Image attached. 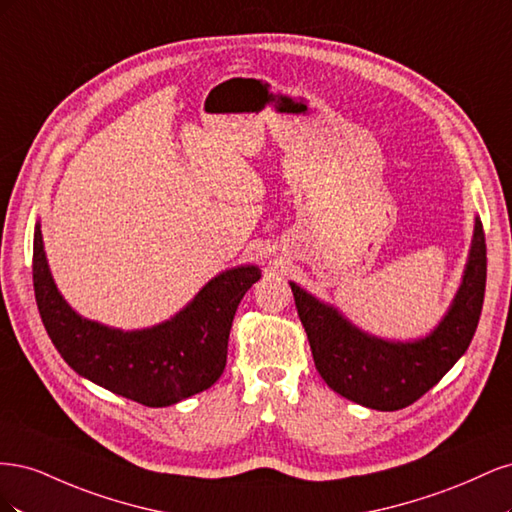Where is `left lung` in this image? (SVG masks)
I'll return each mask as SVG.
<instances>
[{
    "label": "left lung",
    "mask_w": 512,
    "mask_h": 512,
    "mask_svg": "<svg viewBox=\"0 0 512 512\" xmlns=\"http://www.w3.org/2000/svg\"><path fill=\"white\" fill-rule=\"evenodd\" d=\"M485 282L487 245L483 224L476 218L455 299L438 327L416 342H386L369 335L333 305L318 301L294 282L290 288L322 380L354 404L393 412L421 399L468 350L483 309Z\"/></svg>",
    "instance_id": "left-lung-1"
}]
</instances>
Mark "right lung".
Masks as SVG:
<instances>
[{
  "instance_id": "1",
  "label": "right lung",
  "mask_w": 512,
  "mask_h": 512,
  "mask_svg": "<svg viewBox=\"0 0 512 512\" xmlns=\"http://www.w3.org/2000/svg\"><path fill=\"white\" fill-rule=\"evenodd\" d=\"M258 280L254 265L228 269L170 320L141 331L111 329L64 301L46 262L40 224L34 230V292L53 346L79 376L149 408L173 406L222 376L232 318Z\"/></svg>"
}]
</instances>
